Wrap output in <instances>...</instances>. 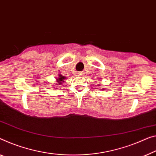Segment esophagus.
Wrapping results in <instances>:
<instances>
[{"label": "esophagus", "instance_id": "esophagus-1", "mask_svg": "<svg viewBox=\"0 0 156 156\" xmlns=\"http://www.w3.org/2000/svg\"><path fill=\"white\" fill-rule=\"evenodd\" d=\"M78 75H79V76H82L83 75H82V73H79Z\"/></svg>", "mask_w": 156, "mask_h": 156}]
</instances>
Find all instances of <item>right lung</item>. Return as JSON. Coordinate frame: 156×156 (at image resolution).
<instances>
[{
  "label": "right lung",
  "mask_w": 156,
  "mask_h": 156,
  "mask_svg": "<svg viewBox=\"0 0 156 156\" xmlns=\"http://www.w3.org/2000/svg\"><path fill=\"white\" fill-rule=\"evenodd\" d=\"M64 80H66V77H64L63 76H62L61 75H59L58 78L57 79V81H58V84H61L62 83V81H63Z\"/></svg>",
  "instance_id": "1"
}]
</instances>
